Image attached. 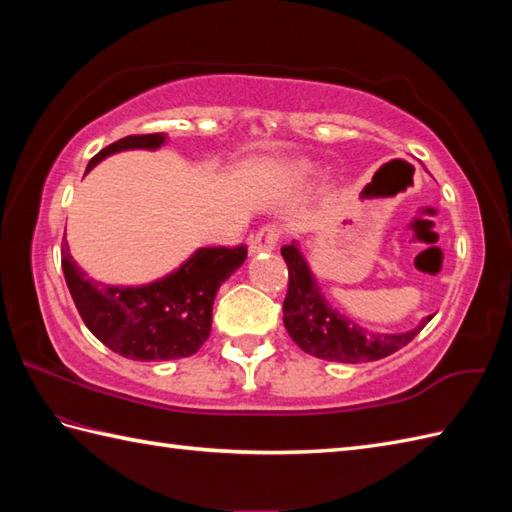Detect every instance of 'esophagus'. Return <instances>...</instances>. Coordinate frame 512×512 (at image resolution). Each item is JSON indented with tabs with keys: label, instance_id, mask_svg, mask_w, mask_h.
Instances as JSON below:
<instances>
[{
	"label": "esophagus",
	"instance_id": "1",
	"mask_svg": "<svg viewBox=\"0 0 512 512\" xmlns=\"http://www.w3.org/2000/svg\"><path fill=\"white\" fill-rule=\"evenodd\" d=\"M279 228L275 224H266L259 228V231L250 237V255H259V253H270V250H275L277 246V239H279Z\"/></svg>",
	"mask_w": 512,
	"mask_h": 512
}]
</instances>
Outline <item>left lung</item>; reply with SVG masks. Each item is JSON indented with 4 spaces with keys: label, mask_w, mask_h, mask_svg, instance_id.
<instances>
[{
    "label": "left lung",
    "mask_w": 512,
    "mask_h": 512,
    "mask_svg": "<svg viewBox=\"0 0 512 512\" xmlns=\"http://www.w3.org/2000/svg\"><path fill=\"white\" fill-rule=\"evenodd\" d=\"M288 264V295L284 299V325L303 352L325 361L339 363H369L385 358L405 347L433 314L422 319L420 325L409 332L380 334L363 328L352 319L336 312L312 277L306 259L299 253L297 244L281 248Z\"/></svg>",
    "instance_id": "8db88e82"
}]
</instances>
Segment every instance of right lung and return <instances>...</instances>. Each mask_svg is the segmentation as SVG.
I'll list each match as a JSON object with an SVG mask.
<instances>
[{
	"instance_id": "1",
	"label": "right lung",
	"mask_w": 512,
	"mask_h": 512,
	"mask_svg": "<svg viewBox=\"0 0 512 512\" xmlns=\"http://www.w3.org/2000/svg\"><path fill=\"white\" fill-rule=\"evenodd\" d=\"M165 134L125 136L96 154L88 171L125 149H158ZM246 246L200 248L176 273L138 288L99 284L76 266L68 242L61 268L83 323L112 352L132 361H169L200 350L209 339L213 299L224 281L244 264Z\"/></svg>"
}]
</instances>
